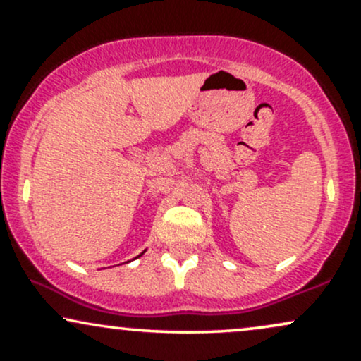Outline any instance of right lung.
Here are the masks:
<instances>
[{
	"label": "right lung",
	"instance_id": "add662e5",
	"mask_svg": "<svg viewBox=\"0 0 361 361\" xmlns=\"http://www.w3.org/2000/svg\"><path fill=\"white\" fill-rule=\"evenodd\" d=\"M144 252H146V250H144L142 252H140V255H139V256H135V258H140V256H142V255H144ZM135 258H134V259H135Z\"/></svg>",
	"mask_w": 361,
	"mask_h": 361
}]
</instances>
